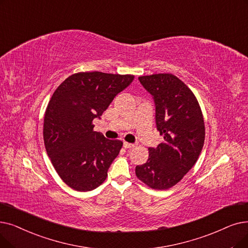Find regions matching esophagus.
<instances>
[{
  "instance_id": "34e87169",
  "label": "esophagus",
  "mask_w": 248,
  "mask_h": 248,
  "mask_svg": "<svg viewBox=\"0 0 248 248\" xmlns=\"http://www.w3.org/2000/svg\"><path fill=\"white\" fill-rule=\"evenodd\" d=\"M124 147L125 149H132V148H135V147H136V144H131V143L124 142Z\"/></svg>"
}]
</instances>
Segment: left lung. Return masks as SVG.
I'll return each instance as SVG.
<instances>
[{
  "instance_id": "1",
  "label": "left lung",
  "mask_w": 248,
  "mask_h": 248,
  "mask_svg": "<svg viewBox=\"0 0 248 248\" xmlns=\"http://www.w3.org/2000/svg\"><path fill=\"white\" fill-rule=\"evenodd\" d=\"M153 96L156 127L164 142L149 148L148 161L136 166V175L154 189H167L179 182L196 164L204 142L200 104L187 86L172 74L139 77Z\"/></svg>"
}]
</instances>
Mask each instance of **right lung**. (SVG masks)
<instances>
[{
  "instance_id": "1",
  "label": "right lung",
  "mask_w": 248,
  "mask_h": 248,
  "mask_svg": "<svg viewBox=\"0 0 248 248\" xmlns=\"http://www.w3.org/2000/svg\"><path fill=\"white\" fill-rule=\"evenodd\" d=\"M134 78L81 72L68 77L52 94L45 114V146L58 174L71 188L89 191L106 179L123 142L94 132L92 122Z\"/></svg>"
}]
</instances>
